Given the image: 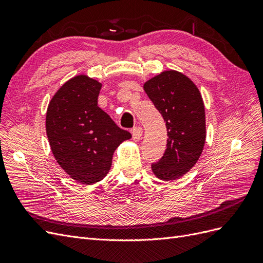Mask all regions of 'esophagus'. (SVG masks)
I'll return each mask as SVG.
<instances>
[{
  "label": "esophagus",
  "mask_w": 263,
  "mask_h": 263,
  "mask_svg": "<svg viewBox=\"0 0 263 263\" xmlns=\"http://www.w3.org/2000/svg\"><path fill=\"white\" fill-rule=\"evenodd\" d=\"M132 135H133V139L134 140H139L142 136V128L141 127H134L132 129Z\"/></svg>",
  "instance_id": "1"
}]
</instances>
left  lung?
Wrapping results in <instances>:
<instances>
[{
  "instance_id": "8db88e82",
  "label": "left lung",
  "mask_w": 263,
  "mask_h": 263,
  "mask_svg": "<svg viewBox=\"0 0 263 263\" xmlns=\"http://www.w3.org/2000/svg\"><path fill=\"white\" fill-rule=\"evenodd\" d=\"M155 107L164 119L168 140L155 176L173 181L193 168L205 144V109L202 95L190 79L178 71H163L144 84Z\"/></svg>"
}]
</instances>
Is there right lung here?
Here are the masks:
<instances>
[{
  "label": "right lung",
  "mask_w": 263,
  "mask_h": 263,
  "mask_svg": "<svg viewBox=\"0 0 263 263\" xmlns=\"http://www.w3.org/2000/svg\"><path fill=\"white\" fill-rule=\"evenodd\" d=\"M101 87L94 79L77 76L60 87L47 109L46 132L55 160L82 184L104 178L116 148L132 138L98 106Z\"/></svg>",
  "instance_id": "add662e5"
}]
</instances>
